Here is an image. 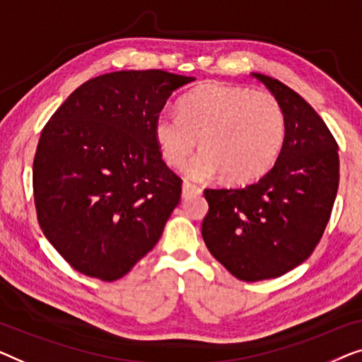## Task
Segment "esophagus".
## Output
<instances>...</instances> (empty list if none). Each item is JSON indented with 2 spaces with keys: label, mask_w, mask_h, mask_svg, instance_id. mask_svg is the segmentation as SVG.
Masks as SVG:
<instances>
[{
  "label": "esophagus",
  "mask_w": 362,
  "mask_h": 362,
  "mask_svg": "<svg viewBox=\"0 0 362 362\" xmlns=\"http://www.w3.org/2000/svg\"><path fill=\"white\" fill-rule=\"evenodd\" d=\"M202 193V188L193 185L190 182H183L182 183V197L183 198H188V197H193V195H200Z\"/></svg>",
  "instance_id": "esophagus-1"
}]
</instances>
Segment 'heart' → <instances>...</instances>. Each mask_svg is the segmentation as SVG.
<instances>
[{"label": "heart", "mask_w": 362, "mask_h": 362, "mask_svg": "<svg viewBox=\"0 0 362 362\" xmlns=\"http://www.w3.org/2000/svg\"><path fill=\"white\" fill-rule=\"evenodd\" d=\"M180 113L160 111L154 137L167 164L179 165L197 141L202 149L182 167L192 180L223 174L228 182H251L271 169L285 134L279 101L266 91L210 83L183 96Z\"/></svg>", "instance_id": "obj_1"}]
</instances>
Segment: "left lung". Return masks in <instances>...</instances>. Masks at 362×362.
Masks as SVG:
<instances>
[{"instance_id": "8db88e82", "label": "left lung", "mask_w": 362, "mask_h": 362, "mask_svg": "<svg viewBox=\"0 0 362 362\" xmlns=\"http://www.w3.org/2000/svg\"><path fill=\"white\" fill-rule=\"evenodd\" d=\"M285 118L276 164L243 188H206L202 236L211 256L244 282L281 277L313 252L339 183L338 144L320 115L282 81L251 74Z\"/></svg>"}]
</instances>
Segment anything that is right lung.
Here are the masks:
<instances>
[{
	"label": "right lung",
	"instance_id": "add662e5",
	"mask_svg": "<svg viewBox=\"0 0 362 362\" xmlns=\"http://www.w3.org/2000/svg\"><path fill=\"white\" fill-rule=\"evenodd\" d=\"M193 80L164 70L100 75L40 132L33 165L37 220L75 271L116 281L160 239L182 180L162 160L154 119Z\"/></svg>",
	"mask_w": 362,
	"mask_h": 362
}]
</instances>
